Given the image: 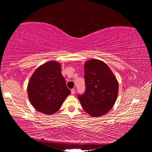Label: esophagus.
<instances>
[{"label": "esophagus", "instance_id": "esophagus-1", "mask_svg": "<svg viewBox=\"0 0 152 152\" xmlns=\"http://www.w3.org/2000/svg\"><path fill=\"white\" fill-rule=\"evenodd\" d=\"M75 92H76L75 88H72V89L71 90V93H72V94H75Z\"/></svg>", "mask_w": 152, "mask_h": 152}]
</instances>
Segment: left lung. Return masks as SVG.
Instances as JSON below:
<instances>
[{"label": "left lung", "instance_id": "8db88e82", "mask_svg": "<svg viewBox=\"0 0 152 152\" xmlns=\"http://www.w3.org/2000/svg\"><path fill=\"white\" fill-rule=\"evenodd\" d=\"M84 80L85 91L78 95L83 109L94 117L106 114L117 97L116 78L103 61L91 60L84 64Z\"/></svg>", "mask_w": 152, "mask_h": 152}]
</instances>
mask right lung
<instances>
[{"mask_svg":"<svg viewBox=\"0 0 152 152\" xmlns=\"http://www.w3.org/2000/svg\"><path fill=\"white\" fill-rule=\"evenodd\" d=\"M27 92L35 109L46 115L57 112L71 93L61 74L60 64L53 61L35 71L28 84Z\"/></svg>","mask_w":152,"mask_h":152,"instance_id":"add662e5","label":"right lung"}]
</instances>
